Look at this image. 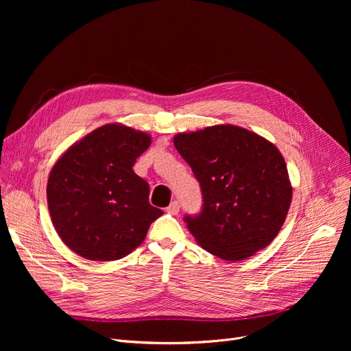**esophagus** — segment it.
Returning <instances> with one entry per match:
<instances>
[{
  "label": "esophagus",
  "mask_w": 351,
  "mask_h": 351,
  "mask_svg": "<svg viewBox=\"0 0 351 351\" xmlns=\"http://www.w3.org/2000/svg\"><path fill=\"white\" fill-rule=\"evenodd\" d=\"M179 202L178 200H173L172 202V204L168 206V208H166V212H168V213H171V215H178L179 213Z\"/></svg>",
  "instance_id": "1"
}]
</instances>
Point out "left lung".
I'll return each mask as SVG.
<instances>
[{"instance_id": "left-lung-1", "label": "left lung", "mask_w": 351, "mask_h": 351, "mask_svg": "<svg viewBox=\"0 0 351 351\" xmlns=\"http://www.w3.org/2000/svg\"><path fill=\"white\" fill-rule=\"evenodd\" d=\"M173 145L200 183L204 208L185 222L199 246L228 262L245 261L280 232L293 188L280 151L236 125L180 132Z\"/></svg>"}]
</instances>
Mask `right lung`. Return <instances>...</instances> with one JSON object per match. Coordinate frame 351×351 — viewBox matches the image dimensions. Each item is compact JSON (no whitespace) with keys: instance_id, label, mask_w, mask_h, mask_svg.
Listing matches in <instances>:
<instances>
[{"instance_id":"obj_1","label":"right lung","mask_w":351,"mask_h":351,"mask_svg":"<svg viewBox=\"0 0 351 351\" xmlns=\"http://www.w3.org/2000/svg\"><path fill=\"white\" fill-rule=\"evenodd\" d=\"M151 142L149 134L106 123L71 145L53 163L47 183L52 225L84 259H122L163 215L149 204L147 182L132 169Z\"/></svg>"}]
</instances>
